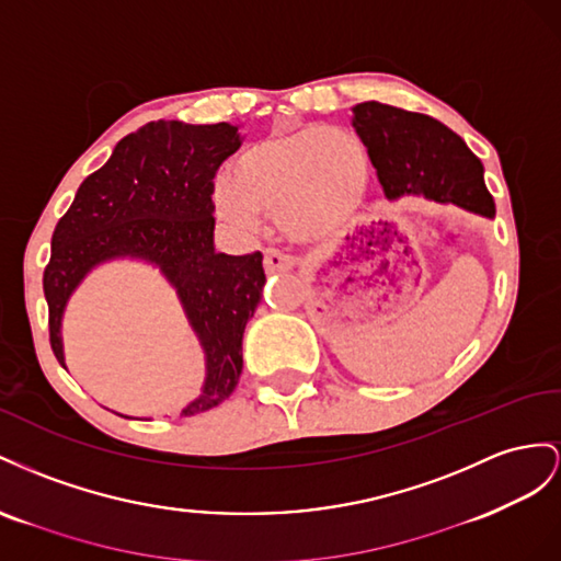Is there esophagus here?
Wrapping results in <instances>:
<instances>
[{"label":"esophagus","mask_w":561,"mask_h":561,"mask_svg":"<svg viewBox=\"0 0 561 561\" xmlns=\"http://www.w3.org/2000/svg\"><path fill=\"white\" fill-rule=\"evenodd\" d=\"M263 265L267 272H282V270H291L296 265V261H294V255L284 253L279 249H267Z\"/></svg>","instance_id":"1"}]
</instances>
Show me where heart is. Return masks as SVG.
<instances>
[{
    "mask_svg": "<svg viewBox=\"0 0 561 561\" xmlns=\"http://www.w3.org/2000/svg\"><path fill=\"white\" fill-rule=\"evenodd\" d=\"M369 154L341 126H302L251 142L218 183L214 206L237 232H253L261 211L300 242H322L355 218L369 190Z\"/></svg>",
    "mask_w": 561,
    "mask_h": 561,
    "instance_id": "heart-1",
    "label": "heart"
}]
</instances>
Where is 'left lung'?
<instances>
[{"mask_svg":"<svg viewBox=\"0 0 561 561\" xmlns=\"http://www.w3.org/2000/svg\"><path fill=\"white\" fill-rule=\"evenodd\" d=\"M355 126L388 199L423 195L442 204L495 216L484 167L449 126L421 112L378 101L352 107Z\"/></svg>","mask_w":561,"mask_h":561,"instance_id":"left-lung-1","label":"left lung"}]
</instances>
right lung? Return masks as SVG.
I'll use <instances>...</instances> for the list:
<instances>
[{
  "label": "right lung",
  "mask_w": 561,
  "mask_h": 561,
  "mask_svg": "<svg viewBox=\"0 0 561 561\" xmlns=\"http://www.w3.org/2000/svg\"><path fill=\"white\" fill-rule=\"evenodd\" d=\"M242 146L232 124L150 122L124 136L115 152L79 185L51 237L44 267L49 341L62 359L60 319L91 267L112 259L157 265L179 294L206 355L202 394L181 411L218 407L242 376V335L265 284L263 253L214 249V179Z\"/></svg>",
  "instance_id": "add662e5"
}]
</instances>
